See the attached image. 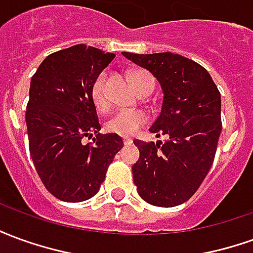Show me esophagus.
<instances>
[{
	"instance_id": "esophagus-1",
	"label": "esophagus",
	"mask_w": 253,
	"mask_h": 253,
	"mask_svg": "<svg viewBox=\"0 0 253 253\" xmlns=\"http://www.w3.org/2000/svg\"><path fill=\"white\" fill-rule=\"evenodd\" d=\"M123 143H125V145H131L132 139H131V138L125 137V138H123Z\"/></svg>"
}]
</instances>
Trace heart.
I'll use <instances>...</instances> for the list:
<instances>
[{
  "instance_id": "heart-1",
  "label": "heart",
  "mask_w": 253,
  "mask_h": 253,
  "mask_svg": "<svg viewBox=\"0 0 253 253\" xmlns=\"http://www.w3.org/2000/svg\"><path fill=\"white\" fill-rule=\"evenodd\" d=\"M108 74L101 72L92 84V99L97 110L107 112L110 110V97H108V88H107ZM131 83L138 93L142 92H152L154 86L153 77L148 72L135 70L131 74ZM148 121V116L142 110H121L111 116L105 123V128L110 132H115L119 135H132L138 131Z\"/></svg>"
}]
</instances>
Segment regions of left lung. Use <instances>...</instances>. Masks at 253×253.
<instances>
[{"label": "left lung", "instance_id": "8db88e82", "mask_svg": "<svg viewBox=\"0 0 253 253\" xmlns=\"http://www.w3.org/2000/svg\"><path fill=\"white\" fill-rule=\"evenodd\" d=\"M122 54L152 73L164 93L149 131L168 139L134 141L139 149L132 165L134 184L153 206H179L195 194L211 168L222 130L221 93L205 67L179 54Z\"/></svg>", "mask_w": 253, "mask_h": 253}]
</instances>
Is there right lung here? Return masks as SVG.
<instances>
[{
  "mask_svg": "<svg viewBox=\"0 0 253 253\" xmlns=\"http://www.w3.org/2000/svg\"><path fill=\"white\" fill-rule=\"evenodd\" d=\"M115 58L76 44L52 52L31 78L25 123L31 159L50 194L83 202L97 194L108 165L123 148L118 134H100L92 84ZM97 133L85 145L84 136Z\"/></svg>",
  "mask_w": 253,
  "mask_h": 253,
  "instance_id": "add662e5",
  "label": "right lung"
}]
</instances>
